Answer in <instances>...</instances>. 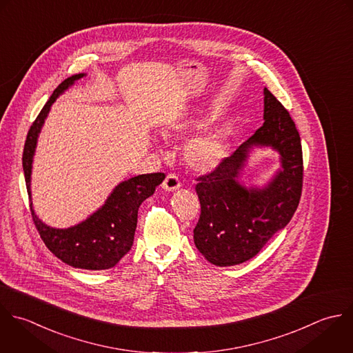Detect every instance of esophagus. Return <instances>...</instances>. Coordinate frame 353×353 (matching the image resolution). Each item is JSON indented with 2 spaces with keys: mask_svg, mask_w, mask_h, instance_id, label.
I'll use <instances>...</instances> for the list:
<instances>
[{
  "mask_svg": "<svg viewBox=\"0 0 353 353\" xmlns=\"http://www.w3.org/2000/svg\"><path fill=\"white\" fill-rule=\"evenodd\" d=\"M180 185H181V183H180L179 177H177L174 173H169V174L165 177L163 183H162V188H163L165 191H169V192L179 190Z\"/></svg>",
  "mask_w": 353,
  "mask_h": 353,
  "instance_id": "1",
  "label": "esophagus"
}]
</instances>
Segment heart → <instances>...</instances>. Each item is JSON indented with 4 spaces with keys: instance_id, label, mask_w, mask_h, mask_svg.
Instances as JSON below:
<instances>
[{
    "instance_id": "obj_1",
    "label": "heart",
    "mask_w": 353,
    "mask_h": 353,
    "mask_svg": "<svg viewBox=\"0 0 353 353\" xmlns=\"http://www.w3.org/2000/svg\"><path fill=\"white\" fill-rule=\"evenodd\" d=\"M199 118H187L177 122L173 128L180 134H187L203 126ZM184 159L187 165L199 172H208L217 168L228 155L225 136L216 129H208L194 136L184 147Z\"/></svg>"
}]
</instances>
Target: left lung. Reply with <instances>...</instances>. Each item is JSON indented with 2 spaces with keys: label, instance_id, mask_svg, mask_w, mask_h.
<instances>
[{
  "label": "left lung",
  "instance_id": "left-lung-1",
  "mask_svg": "<svg viewBox=\"0 0 353 353\" xmlns=\"http://www.w3.org/2000/svg\"><path fill=\"white\" fill-rule=\"evenodd\" d=\"M253 146H271L283 169L263 189L239 183ZM303 148L299 130L282 103L264 88V123L213 172L199 176L195 187L201 216L194 242L217 267L253 259L292 220L303 190Z\"/></svg>",
  "mask_w": 353,
  "mask_h": 353
}]
</instances>
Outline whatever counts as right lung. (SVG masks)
Instances as JSON below:
<instances>
[{
	"mask_svg": "<svg viewBox=\"0 0 353 353\" xmlns=\"http://www.w3.org/2000/svg\"><path fill=\"white\" fill-rule=\"evenodd\" d=\"M85 74L64 79L52 93L37 119L32 122L23 150V172L32 221L46 248L63 263L81 270L101 271L112 268L130 250L137 225L140 205L150 198L165 180L163 173L139 174L119 183L104 205L82 223L59 230L42 223L34 213L31 202V168L38 134L54 100Z\"/></svg>",
	"mask_w": 353,
	"mask_h": 353,
	"instance_id": "right-lung-1",
	"label": "right lung"
}]
</instances>
